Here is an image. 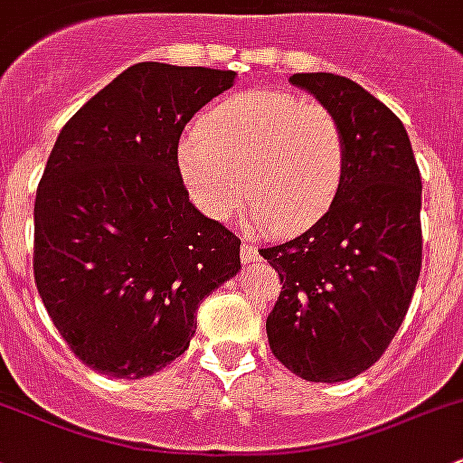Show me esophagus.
<instances>
[{"label": "esophagus", "instance_id": "1", "mask_svg": "<svg viewBox=\"0 0 463 463\" xmlns=\"http://www.w3.org/2000/svg\"><path fill=\"white\" fill-rule=\"evenodd\" d=\"M255 261H260V255H257L255 246L241 244V264L250 266V264H255Z\"/></svg>", "mask_w": 463, "mask_h": 463}]
</instances>
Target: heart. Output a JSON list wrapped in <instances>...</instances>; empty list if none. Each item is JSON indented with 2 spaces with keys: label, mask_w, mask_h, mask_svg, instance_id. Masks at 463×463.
<instances>
[{
  "label": "heart",
  "mask_w": 463,
  "mask_h": 463,
  "mask_svg": "<svg viewBox=\"0 0 463 463\" xmlns=\"http://www.w3.org/2000/svg\"><path fill=\"white\" fill-rule=\"evenodd\" d=\"M177 168L206 217L228 222L246 193L250 222L297 232L319 222L339 197L348 137L321 101L279 90L240 92L211 106L197 135L179 139Z\"/></svg>",
  "instance_id": "obj_1"
}]
</instances>
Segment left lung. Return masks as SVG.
I'll list each match as a JSON object with an SVG mask.
<instances>
[{
    "mask_svg": "<svg viewBox=\"0 0 463 463\" xmlns=\"http://www.w3.org/2000/svg\"><path fill=\"white\" fill-rule=\"evenodd\" d=\"M342 119L348 168L339 197L315 226L261 248L281 279L266 319L272 354L308 382L368 371L402 326L421 270V177L406 128L348 77L297 72Z\"/></svg>",
    "mask_w": 463,
    "mask_h": 463,
    "instance_id": "obj_1",
    "label": "left lung"
}]
</instances>
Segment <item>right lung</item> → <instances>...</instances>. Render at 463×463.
Instances as JSON below:
<instances>
[{"mask_svg":"<svg viewBox=\"0 0 463 463\" xmlns=\"http://www.w3.org/2000/svg\"><path fill=\"white\" fill-rule=\"evenodd\" d=\"M235 71L142 61L61 128L35 197V284L72 353L110 377L162 371L203 297L241 269V241L188 199L182 130Z\"/></svg>","mask_w":463,"mask_h":463,"instance_id":"1","label":"right lung"}]
</instances>
